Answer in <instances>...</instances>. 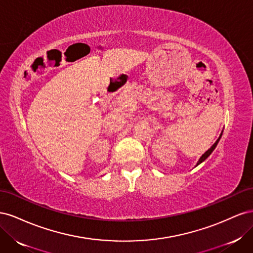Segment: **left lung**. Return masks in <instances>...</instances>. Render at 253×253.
Instances as JSON below:
<instances>
[{
	"label": "left lung",
	"instance_id": "1",
	"mask_svg": "<svg viewBox=\"0 0 253 253\" xmlns=\"http://www.w3.org/2000/svg\"><path fill=\"white\" fill-rule=\"evenodd\" d=\"M221 134H223V132H221ZM221 134H220V136L218 137V139L215 141V142H214V144L212 145V147L208 150V151H207L206 153H204V154L202 155V157L200 158V160H198V163H197V165L196 166H198V165H200V164H202L203 162H204V160H206L207 158H208V156L211 154V153L213 152V150L214 149H215V147H216V145H217V143H218V141H219V139H220V137H221Z\"/></svg>",
	"mask_w": 253,
	"mask_h": 253
}]
</instances>
